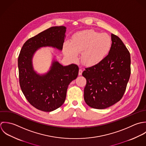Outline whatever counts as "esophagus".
<instances>
[{
	"instance_id": "esophagus-1",
	"label": "esophagus",
	"mask_w": 146,
	"mask_h": 146,
	"mask_svg": "<svg viewBox=\"0 0 146 146\" xmlns=\"http://www.w3.org/2000/svg\"><path fill=\"white\" fill-rule=\"evenodd\" d=\"M82 70L81 69H79V72H78V74H79V76H81V75H82Z\"/></svg>"
}]
</instances>
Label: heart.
Wrapping results in <instances>:
<instances>
[{
	"label": "heart",
	"mask_w": 146,
	"mask_h": 146,
	"mask_svg": "<svg viewBox=\"0 0 146 146\" xmlns=\"http://www.w3.org/2000/svg\"><path fill=\"white\" fill-rule=\"evenodd\" d=\"M112 45L110 36L94 30H86L74 34L70 42H65L63 46L64 53L72 61L81 60L84 65L92 66L100 63L109 54Z\"/></svg>",
	"instance_id": "b5f03b06"
}]
</instances>
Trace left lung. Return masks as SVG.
<instances>
[{"label":"left lung","mask_w":146,"mask_h":146,"mask_svg":"<svg viewBox=\"0 0 146 146\" xmlns=\"http://www.w3.org/2000/svg\"><path fill=\"white\" fill-rule=\"evenodd\" d=\"M111 39V48L106 58L82 73L86 79L85 101L95 109H105L119 102L131 74L129 51L118 36L112 34Z\"/></svg>","instance_id":"left-lung-1"}]
</instances>
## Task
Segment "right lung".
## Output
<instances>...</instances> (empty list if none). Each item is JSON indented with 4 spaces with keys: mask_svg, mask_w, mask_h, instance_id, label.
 Wrapping results in <instances>:
<instances>
[{
    "mask_svg": "<svg viewBox=\"0 0 146 146\" xmlns=\"http://www.w3.org/2000/svg\"><path fill=\"white\" fill-rule=\"evenodd\" d=\"M65 31L64 26L52 27L30 38L24 44L18 58L21 89L30 104L42 111L51 112L61 107L65 102L68 85L78 74L77 65L64 66L55 61L44 75L36 74L33 68V56L40 47L62 49Z\"/></svg>",
    "mask_w": 146,
    "mask_h": 146,
    "instance_id": "right-lung-1",
    "label": "right lung"
}]
</instances>
